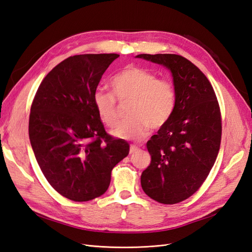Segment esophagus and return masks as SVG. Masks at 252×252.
<instances>
[{"mask_svg":"<svg viewBox=\"0 0 252 252\" xmlns=\"http://www.w3.org/2000/svg\"><path fill=\"white\" fill-rule=\"evenodd\" d=\"M139 150H140V148H139L138 146H135V145H131V146H130V150H129V154L133 155V154H135L136 151H139Z\"/></svg>","mask_w":252,"mask_h":252,"instance_id":"obj_1","label":"esophagus"}]
</instances>
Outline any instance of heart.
Masks as SVG:
<instances>
[{
    "instance_id": "heart-1",
    "label": "heart",
    "mask_w": 252,
    "mask_h": 252,
    "mask_svg": "<svg viewBox=\"0 0 252 252\" xmlns=\"http://www.w3.org/2000/svg\"><path fill=\"white\" fill-rule=\"evenodd\" d=\"M111 93L97 90L94 94V105L97 117L103 123L114 128L119 122L117 101L130 102L127 116L130 118L120 124L113 134L120 139L141 141L149 132L150 127H164L177 105L174 84L158 75L147 68L127 65L110 81Z\"/></svg>"
}]
</instances>
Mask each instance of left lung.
Returning <instances> with one entry per match:
<instances>
[{"instance_id": "8db88e82", "label": "left lung", "mask_w": 252, "mask_h": 252, "mask_svg": "<svg viewBox=\"0 0 252 252\" xmlns=\"http://www.w3.org/2000/svg\"><path fill=\"white\" fill-rule=\"evenodd\" d=\"M170 69L177 105L164 127L147 142L151 163L141 185L152 200L170 205L196 192L215 164L222 138V118L215 90L193 63L179 55L136 56Z\"/></svg>"}]
</instances>
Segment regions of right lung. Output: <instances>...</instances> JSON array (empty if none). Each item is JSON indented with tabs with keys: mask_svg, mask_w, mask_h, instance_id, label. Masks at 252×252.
<instances>
[{
	"mask_svg": "<svg viewBox=\"0 0 252 252\" xmlns=\"http://www.w3.org/2000/svg\"><path fill=\"white\" fill-rule=\"evenodd\" d=\"M117 53L65 59L44 78L30 108L29 139L52 188L74 202L108 189L111 171L129 154V144L106 132L94 105L103 73Z\"/></svg>",
	"mask_w": 252,
	"mask_h": 252,
	"instance_id": "obj_1",
	"label": "right lung"
}]
</instances>
